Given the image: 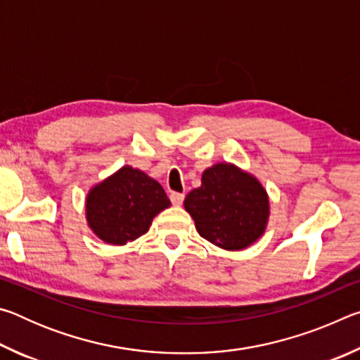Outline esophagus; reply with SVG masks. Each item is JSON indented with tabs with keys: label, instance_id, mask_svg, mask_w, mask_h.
I'll return each mask as SVG.
<instances>
[{
	"label": "esophagus",
	"instance_id": "esophagus-1",
	"mask_svg": "<svg viewBox=\"0 0 360 360\" xmlns=\"http://www.w3.org/2000/svg\"><path fill=\"white\" fill-rule=\"evenodd\" d=\"M169 200H172V203H173L174 206H181L182 202H184V193L172 192V193H169Z\"/></svg>",
	"mask_w": 360,
	"mask_h": 360
}]
</instances>
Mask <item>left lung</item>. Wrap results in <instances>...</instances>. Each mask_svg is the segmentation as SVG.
Returning a JSON list of instances; mask_svg holds the SVG:
<instances>
[{"mask_svg":"<svg viewBox=\"0 0 360 360\" xmlns=\"http://www.w3.org/2000/svg\"><path fill=\"white\" fill-rule=\"evenodd\" d=\"M184 206L200 236L229 251L260 238L268 221L265 188L230 163H217L202 176V187L187 193Z\"/></svg>","mask_w":360,"mask_h":360,"instance_id":"obj_1","label":"left lung"}]
</instances>
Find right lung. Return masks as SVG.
Masks as SVG:
<instances>
[{
	"instance_id": "add662e5",
	"label": "right lung",
	"mask_w": 360,
	"mask_h": 360,
	"mask_svg": "<svg viewBox=\"0 0 360 360\" xmlns=\"http://www.w3.org/2000/svg\"><path fill=\"white\" fill-rule=\"evenodd\" d=\"M169 206L163 187L139 169L120 168L87 197V221L109 245H125L144 235L158 212Z\"/></svg>"
}]
</instances>
